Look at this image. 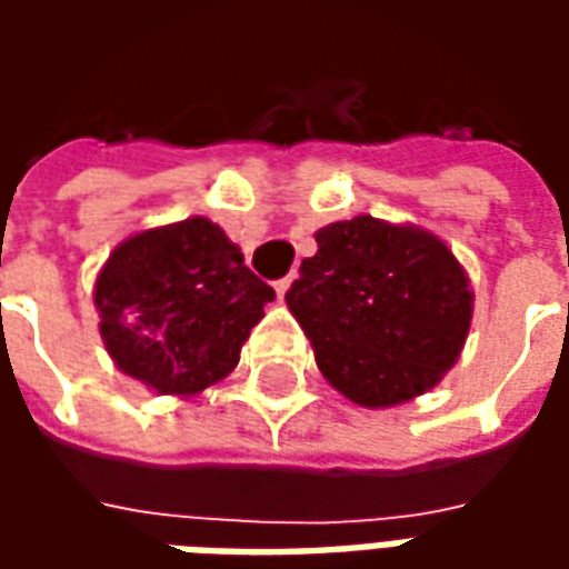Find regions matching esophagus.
Wrapping results in <instances>:
<instances>
[{
	"instance_id": "1",
	"label": "esophagus",
	"mask_w": 569,
	"mask_h": 569,
	"mask_svg": "<svg viewBox=\"0 0 569 569\" xmlns=\"http://www.w3.org/2000/svg\"><path fill=\"white\" fill-rule=\"evenodd\" d=\"M298 273L292 271V273H286V277H280V280H277V283H273V289H277V296L283 298L286 292H289V286H292V280H296Z\"/></svg>"
}]
</instances>
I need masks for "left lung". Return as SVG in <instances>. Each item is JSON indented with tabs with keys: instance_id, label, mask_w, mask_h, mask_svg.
<instances>
[{
	"instance_id": "1",
	"label": "left lung",
	"mask_w": 569,
	"mask_h": 569,
	"mask_svg": "<svg viewBox=\"0 0 569 569\" xmlns=\"http://www.w3.org/2000/svg\"><path fill=\"white\" fill-rule=\"evenodd\" d=\"M317 256L286 292L335 390L366 408L427 393L472 320L460 261L439 237L371 216L317 231Z\"/></svg>"
}]
</instances>
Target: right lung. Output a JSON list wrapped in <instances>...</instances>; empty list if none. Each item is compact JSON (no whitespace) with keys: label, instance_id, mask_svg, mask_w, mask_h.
Returning <instances> with one entry per match:
<instances>
[{"label":"right lung","instance_id":"add662e5","mask_svg":"<svg viewBox=\"0 0 569 569\" xmlns=\"http://www.w3.org/2000/svg\"><path fill=\"white\" fill-rule=\"evenodd\" d=\"M273 289L210 219L130 237L97 277L100 335L118 369L158 393H200L240 359Z\"/></svg>","mask_w":569,"mask_h":569}]
</instances>
